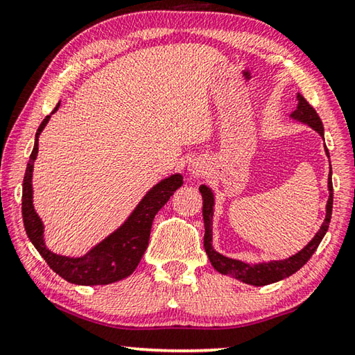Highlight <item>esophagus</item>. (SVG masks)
<instances>
[{"label":"esophagus","instance_id":"1","mask_svg":"<svg viewBox=\"0 0 355 355\" xmlns=\"http://www.w3.org/2000/svg\"><path fill=\"white\" fill-rule=\"evenodd\" d=\"M189 171H190V175H193V176H200L204 173V165L198 162V160H195V162L189 164Z\"/></svg>","mask_w":355,"mask_h":355}]
</instances>
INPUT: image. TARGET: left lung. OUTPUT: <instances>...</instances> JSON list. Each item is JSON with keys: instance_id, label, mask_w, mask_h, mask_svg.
<instances>
[{"instance_id": "left-lung-1", "label": "left lung", "mask_w": 355, "mask_h": 355, "mask_svg": "<svg viewBox=\"0 0 355 355\" xmlns=\"http://www.w3.org/2000/svg\"><path fill=\"white\" fill-rule=\"evenodd\" d=\"M298 106L297 110L292 112L291 117L293 120H298L307 126H311L312 130H315L320 136L324 139V128L322 123V119L318 117L317 111L307 103V100L302 96L297 94ZM326 155L329 157V153L326 150ZM327 190H329V198H327L326 204V218L323 220L320 230L315 233L307 245H304L302 250L297 252L295 255H292L286 259H272L267 263H258V264H249L244 261H239L235 258H229L220 255L219 252L215 250L213 247V210H215V196L213 191L207 185H200L199 191L202 195V216H204V227H205V235H204V247L205 253L209 257L211 266L215 269L223 273V275H229L239 279L245 284L252 286H267L282 279L293 275L298 272L302 267L309 261V258L313 255V252L317 250V247L322 243L323 236L326 235L327 229H329L331 215H332V202H334V189H332V170L329 171V178H327Z\"/></svg>"}]
</instances>
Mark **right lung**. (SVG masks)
<instances>
[{"label":"right lung","instance_id":"add662e5","mask_svg":"<svg viewBox=\"0 0 355 355\" xmlns=\"http://www.w3.org/2000/svg\"><path fill=\"white\" fill-rule=\"evenodd\" d=\"M60 108V102L49 116H46L42 125L38 126L35 135V145L31 153L26 175L23 179V223L28 238L33 247L38 250L40 255L44 258L51 269L64 278L66 282L78 286H97V284H111L130 277L137 264L142 259L144 253L148 247L150 232L153 219L157 211L168 202L180 185L184 184L182 175H171L160 180L159 184L146 191V195L132 210L128 219L114 230L111 235L100 241L97 245L83 257L71 258L52 253L44 244V225L42 219L33 209V190H32V173L33 162L38 155V136L42 135L44 126L48 125L51 116Z\"/></svg>","mask_w":355,"mask_h":355}]
</instances>
